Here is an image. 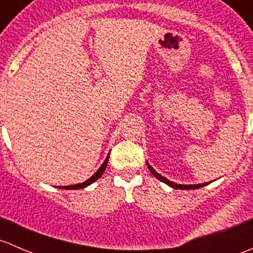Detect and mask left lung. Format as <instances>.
<instances>
[{
  "mask_svg": "<svg viewBox=\"0 0 253 253\" xmlns=\"http://www.w3.org/2000/svg\"><path fill=\"white\" fill-rule=\"evenodd\" d=\"M147 165H148V169L150 170V172H152V174L154 175L158 180H160L162 182H165L167 185L171 186L172 188H178V190H196V188H201V187H203V186H206V183H200V185H177V183L172 182V181H169L168 178L163 177L162 175H159L158 172H155V170L153 169L149 164H147Z\"/></svg>",
  "mask_w": 253,
  "mask_h": 253,
  "instance_id": "left-lung-1",
  "label": "left lung"
}]
</instances>
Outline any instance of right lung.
<instances>
[{"instance_id": "add662e5", "label": "right lung", "mask_w": 253, "mask_h": 253, "mask_svg": "<svg viewBox=\"0 0 253 253\" xmlns=\"http://www.w3.org/2000/svg\"><path fill=\"white\" fill-rule=\"evenodd\" d=\"M108 160H109V157L106 158L105 159V162L103 163V165H101L100 167V169L98 170V171L95 172V174H94L93 176H91L90 178H89V180H86L85 182H83V183H78V185H71V186H61L60 188H68V190H79V188H84V187H86V186L88 185H90V183H93L94 181H96L98 180L99 177H100L101 175L104 174V171H105V169H106V165H108Z\"/></svg>"}]
</instances>
